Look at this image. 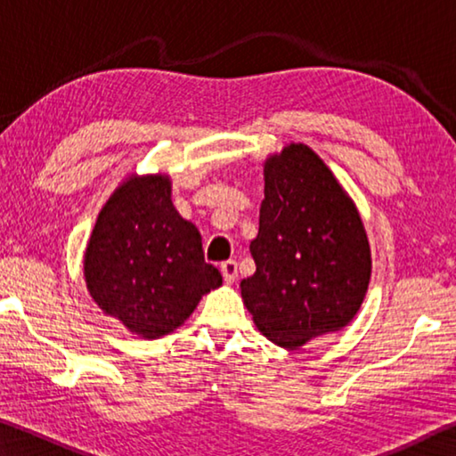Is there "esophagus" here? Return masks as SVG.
I'll list each match as a JSON object with an SVG mask.
<instances>
[{
  "instance_id": "obj_1",
  "label": "esophagus",
  "mask_w": 456,
  "mask_h": 456,
  "mask_svg": "<svg viewBox=\"0 0 456 456\" xmlns=\"http://www.w3.org/2000/svg\"><path fill=\"white\" fill-rule=\"evenodd\" d=\"M221 273H223V280H225L227 285L233 283L237 280V264H235V261H225V264L221 265Z\"/></svg>"
}]
</instances>
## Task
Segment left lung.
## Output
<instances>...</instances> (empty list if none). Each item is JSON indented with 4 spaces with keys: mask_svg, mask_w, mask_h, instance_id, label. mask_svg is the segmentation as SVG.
<instances>
[{
    "mask_svg": "<svg viewBox=\"0 0 456 456\" xmlns=\"http://www.w3.org/2000/svg\"><path fill=\"white\" fill-rule=\"evenodd\" d=\"M256 273L241 297L269 342L297 350L336 334L364 302L372 253L354 203L330 167L304 142L267 154Z\"/></svg>",
    "mask_w": 456,
    "mask_h": 456,
    "instance_id": "8db88e82",
    "label": "left lung"
}]
</instances>
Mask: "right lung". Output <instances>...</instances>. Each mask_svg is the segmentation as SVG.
<instances>
[{"instance_id":"1","label":"right lung","mask_w":456,"mask_h":456,"mask_svg":"<svg viewBox=\"0 0 456 456\" xmlns=\"http://www.w3.org/2000/svg\"><path fill=\"white\" fill-rule=\"evenodd\" d=\"M167 173L128 175L100 209L84 251V281L104 315L159 339L181 328L223 277L205 264L199 229L173 205Z\"/></svg>"}]
</instances>
